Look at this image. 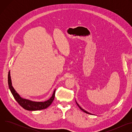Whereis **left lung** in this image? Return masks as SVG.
<instances>
[{"mask_svg": "<svg viewBox=\"0 0 132 132\" xmlns=\"http://www.w3.org/2000/svg\"><path fill=\"white\" fill-rule=\"evenodd\" d=\"M76 103H77V105H78V106H79V108H80V109H81V110H82V111H84V112H85V113H87V114H91V113H89V112H87V111H85V110H84V109H82V108H81V107H80V106H79V104H78V103H77V102H76Z\"/></svg>", "mask_w": 132, "mask_h": 132, "instance_id": "left-lung-1", "label": "left lung"}]
</instances>
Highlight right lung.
<instances>
[{"instance_id":"1","label":"right lung","mask_w":132,"mask_h":132,"mask_svg":"<svg viewBox=\"0 0 132 132\" xmlns=\"http://www.w3.org/2000/svg\"><path fill=\"white\" fill-rule=\"evenodd\" d=\"M8 82L9 85V88L15 100L23 108L27 110L36 111L45 109L48 107L52 104L54 99L55 90L54 91L52 96L50 98V99L44 102H34L22 98L15 91V90L14 89L12 86L10 71L8 72Z\"/></svg>"}]
</instances>
